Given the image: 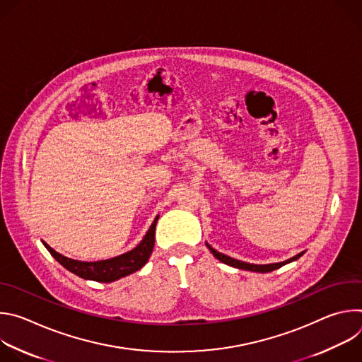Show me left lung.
I'll return each instance as SVG.
<instances>
[{
	"label": "left lung",
	"instance_id": "8db88e82",
	"mask_svg": "<svg viewBox=\"0 0 362 362\" xmlns=\"http://www.w3.org/2000/svg\"><path fill=\"white\" fill-rule=\"evenodd\" d=\"M206 246L209 247V250L214 253V256L216 257V259H219L221 262L229 265V267H233V268H238V269H245V271H252V272H261V274H265V272H271V271H275L289 262H293L296 259H299V257L305 253V252H300L298 253L296 256L291 257V259L288 261H284V262H278V264H268V265H255V264H247V262H243V261H238V259H233V257L228 256V255H223L221 252H218L216 249H214L209 243H206Z\"/></svg>",
	"mask_w": 362,
	"mask_h": 362
}]
</instances>
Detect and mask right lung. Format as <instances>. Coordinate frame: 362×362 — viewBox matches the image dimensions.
Segmentation results:
<instances>
[{
    "instance_id": "obj_1",
    "label": "right lung",
    "mask_w": 362,
    "mask_h": 362,
    "mask_svg": "<svg viewBox=\"0 0 362 362\" xmlns=\"http://www.w3.org/2000/svg\"><path fill=\"white\" fill-rule=\"evenodd\" d=\"M159 216L153 221L150 229L141 239V242L132 250L115 256L112 259H105V261H95V262H84V261H76L70 259V257L56 252L53 247L48 246L45 242L44 246L47 250L53 255L54 259L62 264L67 271L76 274L77 276L83 279H90L95 282H113L120 278H124L139 269H141L146 262L148 261V257L153 252L154 246V230H156V223H158Z\"/></svg>"
}]
</instances>
